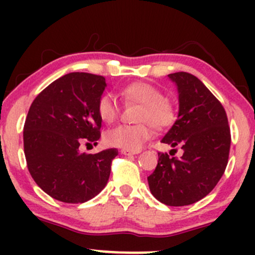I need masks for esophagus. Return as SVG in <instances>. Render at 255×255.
I'll list each match as a JSON object with an SVG mask.
<instances>
[{
	"mask_svg": "<svg viewBox=\"0 0 255 255\" xmlns=\"http://www.w3.org/2000/svg\"><path fill=\"white\" fill-rule=\"evenodd\" d=\"M121 153L125 156H131V154L139 153V151H130V150H121Z\"/></svg>",
	"mask_w": 255,
	"mask_h": 255,
	"instance_id": "34e87169",
	"label": "esophagus"
}]
</instances>
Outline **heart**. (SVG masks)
I'll use <instances>...</instances> for the list:
<instances>
[{
	"label": "heart",
	"mask_w": 255,
	"mask_h": 255,
	"mask_svg": "<svg viewBox=\"0 0 255 255\" xmlns=\"http://www.w3.org/2000/svg\"><path fill=\"white\" fill-rule=\"evenodd\" d=\"M126 101L142 105L139 114L140 125H120L105 134L108 145L122 150L137 151L152 135V126L162 129L169 127L175 120V109L170 101L163 98L159 89L147 83H133L121 90ZM97 110L99 118L107 124H113L120 115V107L113 96L104 95L99 98Z\"/></svg>",
	"instance_id": "1"
}]
</instances>
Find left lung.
<instances>
[{
	"label": "left lung",
	"mask_w": 255,
	"mask_h": 255,
	"mask_svg": "<svg viewBox=\"0 0 255 255\" xmlns=\"http://www.w3.org/2000/svg\"><path fill=\"white\" fill-rule=\"evenodd\" d=\"M177 85V120L162 142L181 146V158L159 152L147 177L153 197L168 206L197 203L223 176L229 159L230 127L223 105L197 77L186 72L169 74ZM176 148L170 154L174 156Z\"/></svg>",
	"instance_id": "8db88e82"
}]
</instances>
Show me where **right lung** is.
Listing matches in <instances>:
<instances>
[{"mask_svg": "<svg viewBox=\"0 0 255 255\" xmlns=\"http://www.w3.org/2000/svg\"><path fill=\"white\" fill-rule=\"evenodd\" d=\"M105 78L74 72L58 78L32 102L24 125V152L32 178L46 194L68 204L85 203L104 188L118 148L80 153L97 144V105Z\"/></svg>", "mask_w": 255, "mask_h": 255, "instance_id": "1", "label": "right lung"}]
</instances>
